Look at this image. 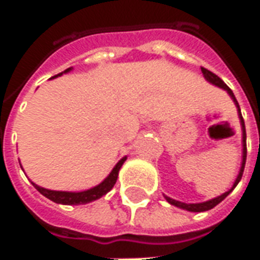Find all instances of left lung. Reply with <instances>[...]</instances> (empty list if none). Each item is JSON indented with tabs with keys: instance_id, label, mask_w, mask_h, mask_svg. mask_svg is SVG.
<instances>
[{
	"instance_id": "8db88e82",
	"label": "left lung",
	"mask_w": 260,
	"mask_h": 260,
	"mask_svg": "<svg viewBox=\"0 0 260 260\" xmlns=\"http://www.w3.org/2000/svg\"><path fill=\"white\" fill-rule=\"evenodd\" d=\"M201 69H202V74H203V76H205V78H206L209 82H212L213 85H216V86H218V87L224 89V90H227V93H229L230 96H231V99H233L235 104H237V107H238V114H240L241 125H242V146H244V150H242V164H241L240 174H238V177H237V180H235V182H234V185H233V188H231L229 192H225V193H223V195H220V196H217V198H214V199H212V201L203 202V203H191V205H186V203H182V202L174 201V199H171V198H169V196H166V199H167V202H169V203H171V205H174V206H177V207H181V209L189 210V212H206V210H210V209H213V207L216 206V205H218V203H220L221 201H224V199L227 198V195H229L230 192L234 189L235 186H237V184H238L241 178H242V173H244V169H245V160H246L245 124H244V118H242V114H241L240 106H238V102H237V99H235L234 93H233V90L230 89L229 86L224 83L223 80L218 78L217 75L213 74L212 71H209V69L203 68V67H202Z\"/></svg>"
}]
</instances>
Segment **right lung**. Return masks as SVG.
Segmentation results:
<instances>
[{"mask_svg":"<svg viewBox=\"0 0 260 260\" xmlns=\"http://www.w3.org/2000/svg\"><path fill=\"white\" fill-rule=\"evenodd\" d=\"M71 71V68H68L64 72H68ZM62 75V74H58ZM58 75H55V76H58ZM53 76V78H55ZM126 160V157L121 158L117 166L114 167L113 171L110 173L106 180L103 181L102 184H99L94 188H91V189H87V191L83 192H62V191H50V189H46V188H42V186L36 185V184H33L35 188H36L37 191L40 192L42 195H44L46 198H48L50 201L55 202V203H61V205H85V203H89V202H93L99 199V198H102L103 195H106L108 191H111L113 189V186L115 185V182H117V178H118V171L121 169V166L124 164V161Z\"/></svg>","mask_w":260,"mask_h":260,"instance_id":"right-lung-1","label":"right lung"}]
</instances>
